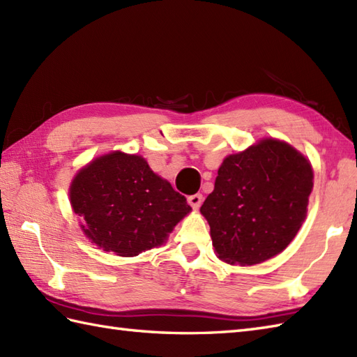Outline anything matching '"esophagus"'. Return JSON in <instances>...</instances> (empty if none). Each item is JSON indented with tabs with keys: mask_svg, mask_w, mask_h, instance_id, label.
Wrapping results in <instances>:
<instances>
[{
	"mask_svg": "<svg viewBox=\"0 0 357 357\" xmlns=\"http://www.w3.org/2000/svg\"><path fill=\"white\" fill-rule=\"evenodd\" d=\"M187 201H188V204H190V206H192L193 208H199L202 201H204V196H202L201 193H196V195L188 196Z\"/></svg>",
	"mask_w": 357,
	"mask_h": 357,
	"instance_id": "1",
	"label": "esophagus"
}]
</instances>
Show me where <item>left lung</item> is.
Listing matches in <instances>:
<instances>
[{
  "label": "left lung",
  "instance_id": "left-lung-1",
  "mask_svg": "<svg viewBox=\"0 0 357 357\" xmlns=\"http://www.w3.org/2000/svg\"><path fill=\"white\" fill-rule=\"evenodd\" d=\"M312 188V165L282 141L227 156L201 207L218 256L255 265L282 252L304 222Z\"/></svg>",
  "mask_w": 357,
  "mask_h": 357
}]
</instances>
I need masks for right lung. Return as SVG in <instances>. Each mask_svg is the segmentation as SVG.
Segmentation results:
<instances>
[{
    "instance_id": "add662e5",
    "label": "right lung",
    "mask_w": 357,
    "mask_h": 357,
    "mask_svg": "<svg viewBox=\"0 0 357 357\" xmlns=\"http://www.w3.org/2000/svg\"><path fill=\"white\" fill-rule=\"evenodd\" d=\"M73 211L86 236L104 252L138 256L161 245L192 207L138 155H105L70 185Z\"/></svg>"
}]
</instances>
